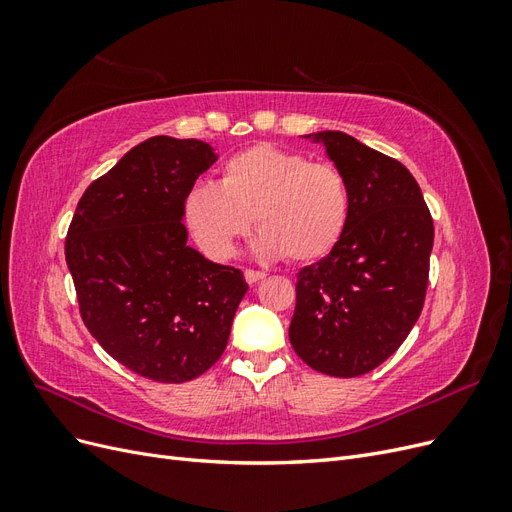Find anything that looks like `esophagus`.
<instances>
[{"label": "esophagus", "instance_id": "esophagus-1", "mask_svg": "<svg viewBox=\"0 0 512 512\" xmlns=\"http://www.w3.org/2000/svg\"><path fill=\"white\" fill-rule=\"evenodd\" d=\"M243 275H245V282H247V284H256V282H260L262 277H265L267 273H265V271H256V269H245Z\"/></svg>", "mask_w": 512, "mask_h": 512}]
</instances>
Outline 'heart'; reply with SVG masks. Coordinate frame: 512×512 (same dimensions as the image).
I'll return each mask as SVG.
<instances>
[{
  "instance_id": "obj_1",
  "label": "heart",
  "mask_w": 512,
  "mask_h": 512,
  "mask_svg": "<svg viewBox=\"0 0 512 512\" xmlns=\"http://www.w3.org/2000/svg\"><path fill=\"white\" fill-rule=\"evenodd\" d=\"M258 228L254 250L265 258L314 262L344 237L350 190L342 170L305 153L258 145L232 156L220 183H198L185 200V220L213 258H230Z\"/></svg>"
}]
</instances>
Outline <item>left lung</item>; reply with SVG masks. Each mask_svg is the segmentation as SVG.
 I'll list each match as a JSON object with an SVG mask.
<instances>
[{
  "instance_id": "1",
  "label": "left lung",
  "mask_w": 512,
  "mask_h": 512,
  "mask_svg": "<svg viewBox=\"0 0 512 512\" xmlns=\"http://www.w3.org/2000/svg\"><path fill=\"white\" fill-rule=\"evenodd\" d=\"M309 136L344 173L350 218L331 254L299 271L288 335L312 369L356 378L389 359L421 316L433 220L404 164L344 132Z\"/></svg>"
}]
</instances>
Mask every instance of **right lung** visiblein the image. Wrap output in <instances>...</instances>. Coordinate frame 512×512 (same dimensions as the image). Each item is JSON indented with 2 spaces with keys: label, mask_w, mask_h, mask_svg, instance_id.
I'll list each match as a JSON object with an SVG mask.
<instances>
[{
  "label": "right lung",
  "mask_w": 512,
  "mask_h": 512,
  "mask_svg": "<svg viewBox=\"0 0 512 512\" xmlns=\"http://www.w3.org/2000/svg\"><path fill=\"white\" fill-rule=\"evenodd\" d=\"M218 160L196 138L153 136L81 196L66 237L89 333L134 374L179 384L220 359L243 273L188 245L185 198Z\"/></svg>",
  "instance_id": "add662e5"
}]
</instances>
